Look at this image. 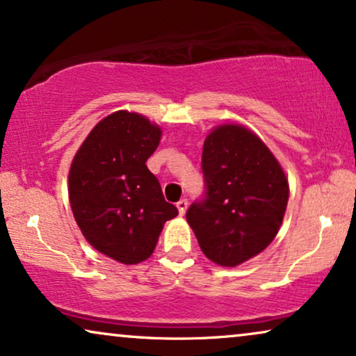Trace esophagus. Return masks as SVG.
Segmentation results:
<instances>
[{
  "label": "esophagus",
  "instance_id": "34e87169",
  "mask_svg": "<svg viewBox=\"0 0 356 356\" xmlns=\"http://www.w3.org/2000/svg\"><path fill=\"white\" fill-rule=\"evenodd\" d=\"M187 205H188V202L186 200V198H182V200H179V202H177V210H179V215H181V216L186 215V211H187Z\"/></svg>",
  "mask_w": 356,
  "mask_h": 356
}]
</instances>
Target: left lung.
Returning <instances> with one entry per match:
<instances>
[{"label": "left lung", "mask_w": 356, "mask_h": 356, "mask_svg": "<svg viewBox=\"0 0 356 356\" xmlns=\"http://www.w3.org/2000/svg\"><path fill=\"white\" fill-rule=\"evenodd\" d=\"M202 169L207 198L188 208L187 222L207 259L238 267L278 234L290 197L288 177L268 146L239 123L208 131Z\"/></svg>", "instance_id": "1"}]
</instances>
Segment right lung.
I'll list each match as a JSON object with an SVG mask.
<instances>
[{
    "mask_svg": "<svg viewBox=\"0 0 356 356\" xmlns=\"http://www.w3.org/2000/svg\"><path fill=\"white\" fill-rule=\"evenodd\" d=\"M163 130L136 112L104 117L76 151L68 172L71 211L84 239L115 262L135 265L154 252L164 222L177 208L146 161Z\"/></svg>",
    "mask_w": 356,
    "mask_h": 356,
    "instance_id": "add662e5",
    "label": "right lung"
}]
</instances>
